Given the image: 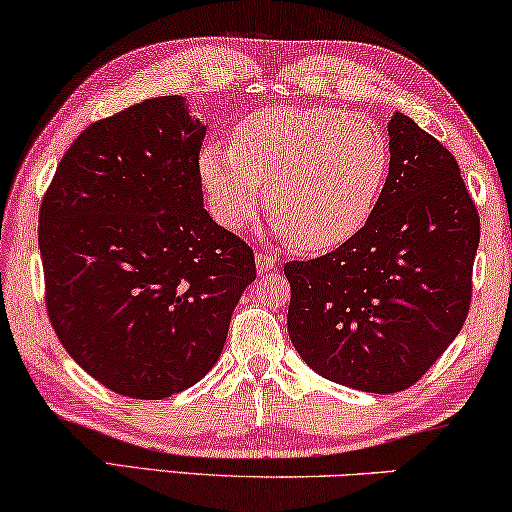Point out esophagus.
I'll return each mask as SVG.
<instances>
[{
	"label": "esophagus",
	"mask_w": 512,
	"mask_h": 512,
	"mask_svg": "<svg viewBox=\"0 0 512 512\" xmlns=\"http://www.w3.org/2000/svg\"><path fill=\"white\" fill-rule=\"evenodd\" d=\"M275 265H277V258L275 256L261 254V251H258V254H256V270H258V275H265V272H270L272 268H275Z\"/></svg>",
	"instance_id": "1"
}]
</instances>
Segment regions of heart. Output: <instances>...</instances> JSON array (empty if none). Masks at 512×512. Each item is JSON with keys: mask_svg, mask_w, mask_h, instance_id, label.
Returning <instances> with one entry per match:
<instances>
[{"mask_svg": "<svg viewBox=\"0 0 512 512\" xmlns=\"http://www.w3.org/2000/svg\"><path fill=\"white\" fill-rule=\"evenodd\" d=\"M391 163L382 125L335 107H275L242 118L233 146L200 149L212 216L240 230L263 200L270 230L305 251L340 247L375 214Z\"/></svg>", "mask_w": 512, "mask_h": 512, "instance_id": "b5f03b06", "label": "heart"}]
</instances>
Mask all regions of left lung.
<instances>
[{
	"mask_svg": "<svg viewBox=\"0 0 512 512\" xmlns=\"http://www.w3.org/2000/svg\"><path fill=\"white\" fill-rule=\"evenodd\" d=\"M387 132L389 177L366 228L331 254L284 265L300 359L368 394L412 387L457 338L480 242L452 153L401 111Z\"/></svg>",
	"mask_w": 512,
	"mask_h": 512,
	"instance_id": "obj_1",
	"label": "left lung"
}]
</instances>
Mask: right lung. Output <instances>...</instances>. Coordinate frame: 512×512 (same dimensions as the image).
<instances>
[{
	"label": "right lung",
	"mask_w": 512,
	"mask_h": 512,
	"mask_svg": "<svg viewBox=\"0 0 512 512\" xmlns=\"http://www.w3.org/2000/svg\"><path fill=\"white\" fill-rule=\"evenodd\" d=\"M205 135L186 97L144 100L83 130L41 202L48 317L121 396L160 401L200 382L256 279L249 244L205 209Z\"/></svg>",
	"instance_id": "add662e5"
}]
</instances>
